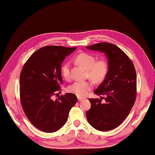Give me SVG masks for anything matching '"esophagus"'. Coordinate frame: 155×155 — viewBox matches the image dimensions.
Here are the masks:
<instances>
[{
	"instance_id": "obj_1",
	"label": "esophagus",
	"mask_w": 155,
	"mask_h": 155,
	"mask_svg": "<svg viewBox=\"0 0 155 155\" xmlns=\"http://www.w3.org/2000/svg\"><path fill=\"white\" fill-rule=\"evenodd\" d=\"M78 101H82V100H85V99H84V98H82V97H78Z\"/></svg>"
}]
</instances>
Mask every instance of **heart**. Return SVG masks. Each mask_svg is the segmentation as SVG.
I'll list each match as a JSON object with an SVG mask.
<instances>
[{
	"label": "heart",
	"mask_w": 155,
	"mask_h": 155,
	"mask_svg": "<svg viewBox=\"0 0 155 155\" xmlns=\"http://www.w3.org/2000/svg\"><path fill=\"white\" fill-rule=\"evenodd\" d=\"M76 61L87 70V77L96 83L104 81L109 71V64L105 59H101L96 61L94 55L87 53H81L76 58ZM61 73L65 79L70 76V64L64 63L61 68ZM93 83L91 81H76L68 88V91L78 97L85 96L88 92L91 90Z\"/></svg>",
	"instance_id": "heart-1"
}]
</instances>
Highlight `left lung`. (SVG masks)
<instances>
[{
	"instance_id": "left-lung-1",
	"label": "left lung",
	"mask_w": 155,
	"mask_h": 155,
	"mask_svg": "<svg viewBox=\"0 0 155 155\" xmlns=\"http://www.w3.org/2000/svg\"><path fill=\"white\" fill-rule=\"evenodd\" d=\"M87 49L105 53L109 71L94 93L105 96L90 98L91 109L87 111L90 125L97 130L107 131L118 127L128 116L137 96V74L132 61L118 46L109 43H96ZM106 100L102 104L101 100Z\"/></svg>"
}]
</instances>
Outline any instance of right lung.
<instances>
[{
    "label": "right lung",
    "instance_id": "1",
    "mask_svg": "<svg viewBox=\"0 0 155 155\" xmlns=\"http://www.w3.org/2000/svg\"><path fill=\"white\" fill-rule=\"evenodd\" d=\"M76 49L46 46L33 54L20 75V98L26 117L36 128L54 133L67 122L69 112L78 101L76 96L67 93L53 100L63 83L61 63Z\"/></svg>",
    "mask_w": 155,
    "mask_h": 155
}]
</instances>
